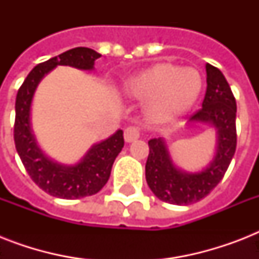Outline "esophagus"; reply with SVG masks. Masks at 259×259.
<instances>
[{"label": "esophagus", "mask_w": 259, "mask_h": 259, "mask_svg": "<svg viewBox=\"0 0 259 259\" xmlns=\"http://www.w3.org/2000/svg\"><path fill=\"white\" fill-rule=\"evenodd\" d=\"M140 136H141V130H140V127H137V126H129V127L125 130L126 142L136 141Z\"/></svg>", "instance_id": "34e87169"}]
</instances>
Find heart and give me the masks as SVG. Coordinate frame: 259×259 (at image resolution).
Listing matches in <instances>:
<instances>
[{
	"instance_id": "obj_1",
	"label": "heart",
	"mask_w": 259,
	"mask_h": 259,
	"mask_svg": "<svg viewBox=\"0 0 259 259\" xmlns=\"http://www.w3.org/2000/svg\"><path fill=\"white\" fill-rule=\"evenodd\" d=\"M201 89V78L193 68L161 63L127 82V91L141 99H148L149 114L156 119H169L187 110Z\"/></svg>"
}]
</instances>
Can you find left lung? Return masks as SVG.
Here are the masks:
<instances>
[{"label": "left lung", "instance_id": "8db88e82", "mask_svg": "<svg viewBox=\"0 0 259 259\" xmlns=\"http://www.w3.org/2000/svg\"><path fill=\"white\" fill-rule=\"evenodd\" d=\"M207 90L201 109L189 117L193 122H211L218 130L217 156L207 169L181 172L170 161L165 142L153 138L145 165L146 183L160 200L188 205L204 199L223 179L237 149V102L219 68L205 64Z\"/></svg>", "mask_w": 259, "mask_h": 259}]
</instances>
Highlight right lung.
<instances>
[{
  "mask_svg": "<svg viewBox=\"0 0 259 259\" xmlns=\"http://www.w3.org/2000/svg\"><path fill=\"white\" fill-rule=\"evenodd\" d=\"M101 55L91 48L78 47L59 56L40 63L30 71L16 97L14 145L30 179L42 191L60 199H79L99 192L107 183L114 160L123 148V132L118 130L111 137L94 145L82 161L64 166L47 158L37 148L30 132V102L38 82L56 66H71L80 70H93L94 62Z\"/></svg>",
  "mask_w": 259,
  "mask_h": 259,
  "instance_id": "1",
  "label": "right lung"
}]
</instances>
